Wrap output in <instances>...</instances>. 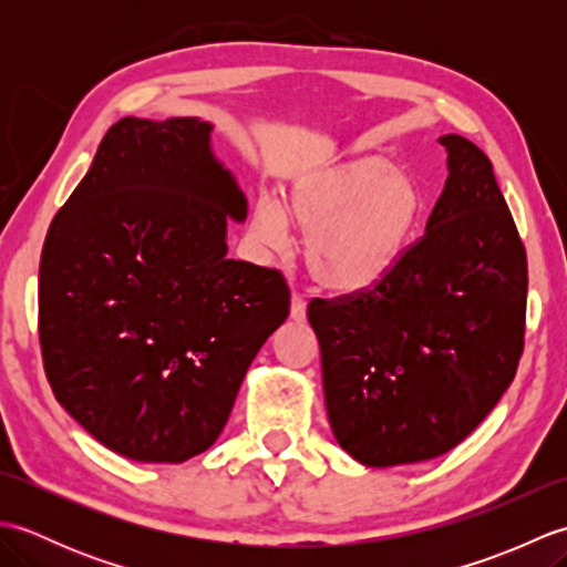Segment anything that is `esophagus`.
Wrapping results in <instances>:
<instances>
[{"instance_id": "1", "label": "esophagus", "mask_w": 567, "mask_h": 567, "mask_svg": "<svg viewBox=\"0 0 567 567\" xmlns=\"http://www.w3.org/2000/svg\"><path fill=\"white\" fill-rule=\"evenodd\" d=\"M290 315L295 321H302L307 317V299L299 290H292V305H290Z\"/></svg>"}]
</instances>
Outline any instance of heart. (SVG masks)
I'll return each instance as SVG.
<instances>
[{
  "label": "heart",
  "instance_id": "b5f03b06",
  "mask_svg": "<svg viewBox=\"0 0 567 567\" xmlns=\"http://www.w3.org/2000/svg\"><path fill=\"white\" fill-rule=\"evenodd\" d=\"M424 192L388 158L363 155L311 173L287 192L285 207L260 199L250 214V236L280 250L290 226L307 236V268L319 285L353 295L380 285L412 244Z\"/></svg>",
  "mask_w": 567,
  "mask_h": 567
}]
</instances>
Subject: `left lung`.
<instances>
[{
	"instance_id": "left-lung-1",
	"label": "left lung",
	"mask_w": 567,
	"mask_h": 567,
	"mask_svg": "<svg viewBox=\"0 0 567 567\" xmlns=\"http://www.w3.org/2000/svg\"><path fill=\"white\" fill-rule=\"evenodd\" d=\"M449 179L426 231L365 292L311 299L329 424L368 467L455 449L509 388L524 353L526 248L487 155L441 138Z\"/></svg>"
}]
</instances>
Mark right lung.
I'll return each mask as SVG.
<instances>
[{"instance_id":"1","label":"right lung","mask_w":567,"mask_h":567,"mask_svg":"<svg viewBox=\"0 0 567 567\" xmlns=\"http://www.w3.org/2000/svg\"><path fill=\"white\" fill-rule=\"evenodd\" d=\"M199 118L126 116L48 228L39 339L55 400L106 449L183 463L219 439L290 315L280 270L226 258L246 197Z\"/></svg>"}]
</instances>
